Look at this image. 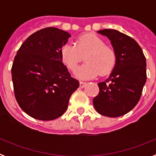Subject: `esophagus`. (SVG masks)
<instances>
[{"label": "esophagus", "mask_w": 156, "mask_h": 156, "mask_svg": "<svg viewBox=\"0 0 156 156\" xmlns=\"http://www.w3.org/2000/svg\"><path fill=\"white\" fill-rule=\"evenodd\" d=\"M86 85H87V83L83 82V81H80V87L83 88L85 86H86Z\"/></svg>", "instance_id": "34e87169"}]
</instances>
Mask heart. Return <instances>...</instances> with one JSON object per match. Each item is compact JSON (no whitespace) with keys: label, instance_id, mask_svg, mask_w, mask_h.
Listing matches in <instances>:
<instances>
[{"label":"heart","instance_id":"1","mask_svg":"<svg viewBox=\"0 0 156 156\" xmlns=\"http://www.w3.org/2000/svg\"><path fill=\"white\" fill-rule=\"evenodd\" d=\"M84 57L86 63L80 66L76 76L81 79H90L100 75L107 76L116 64L114 49L105 44L96 34H87L76 38L73 44H65L60 50V58L70 72H75Z\"/></svg>","mask_w":156,"mask_h":156}]
</instances>
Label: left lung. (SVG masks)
Listing matches in <instances>:
<instances>
[{"mask_svg": "<svg viewBox=\"0 0 156 156\" xmlns=\"http://www.w3.org/2000/svg\"><path fill=\"white\" fill-rule=\"evenodd\" d=\"M111 41L116 64L105 81L98 83V94L93 99L96 111L108 117L129 112L138 103L146 82V59L133 38L115 30H99Z\"/></svg>", "mask_w": 156, "mask_h": 156, "instance_id": "1", "label": "left lung"}]
</instances>
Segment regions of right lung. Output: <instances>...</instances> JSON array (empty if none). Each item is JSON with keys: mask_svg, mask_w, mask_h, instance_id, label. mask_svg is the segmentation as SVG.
<instances>
[{"mask_svg": "<svg viewBox=\"0 0 156 156\" xmlns=\"http://www.w3.org/2000/svg\"><path fill=\"white\" fill-rule=\"evenodd\" d=\"M70 34L55 27L38 30L21 45L12 67L15 97L30 116L53 120L64 114L80 83L60 58Z\"/></svg>", "mask_w": 156, "mask_h": 156, "instance_id": "obj_1", "label": "right lung"}]
</instances>
